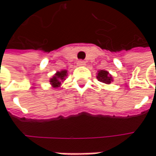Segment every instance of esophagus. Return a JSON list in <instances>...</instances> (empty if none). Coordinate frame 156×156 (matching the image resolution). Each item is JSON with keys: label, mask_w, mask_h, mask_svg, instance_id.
I'll use <instances>...</instances> for the list:
<instances>
[{"label": "esophagus", "mask_w": 156, "mask_h": 156, "mask_svg": "<svg viewBox=\"0 0 156 156\" xmlns=\"http://www.w3.org/2000/svg\"><path fill=\"white\" fill-rule=\"evenodd\" d=\"M77 64H78L79 66H84V65L86 64V62H85L83 60H79V61L77 62Z\"/></svg>", "instance_id": "34e87169"}]
</instances>
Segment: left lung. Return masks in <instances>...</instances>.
Here are the masks:
<instances>
[{
  "instance_id": "1",
  "label": "left lung",
  "mask_w": 156,
  "mask_h": 156,
  "mask_svg": "<svg viewBox=\"0 0 156 156\" xmlns=\"http://www.w3.org/2000/svg\"><path fill=\"white\" fill-rule=\"evenodd\" d=\"M97 79L98 81L102 82V83H106V84H109L112 81V76H111L108 71L106 70H100L98 75H97Z\"/></svg>"
}]
</instances>
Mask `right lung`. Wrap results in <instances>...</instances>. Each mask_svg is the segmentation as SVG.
Wrapping results in <instances>:
<instances>
[{
    "label": "right lung",
    "instance_id": "1",
    "mask_svg": "<svg viewBox=\"0 0 156 156\" xmlns=\"http://www.w3.org/2000/svg\"><path fill=\"white\" fill-rule=\"evenodd\" d=\"M67 76V71L66 70H62L61 72H57L55 75V76L50 80V83L53 85L54 87H59L61 84V81L65 80V77Z\"/></svg>",
    "mask_w": 156,
    "mask_h": 156
}]
</instances>
